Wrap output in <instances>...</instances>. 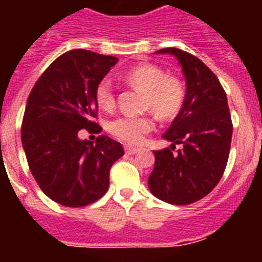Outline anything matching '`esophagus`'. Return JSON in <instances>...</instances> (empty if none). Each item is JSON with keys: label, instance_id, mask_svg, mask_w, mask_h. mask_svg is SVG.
<instances>
[{"label": "esophagus", "instance_id": "esophagus-1", "mask_svg": "<svg viewBox=\"0 0 262 262\" xmlns=\"http://www.w3.org/2000/svg\"><path fill=\"white\" fill-rule=\"evenodd\" d=\"M139 151H140L139 148H134V147H126V148H124V152H126L127 155H135V154H138Z\"/></svg>", "mask_w": 262, "mask_h": 262}]
</instances>
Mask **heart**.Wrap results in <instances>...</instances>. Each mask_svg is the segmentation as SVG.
I'll use <instances>...</instances> for the list:
<instances>
[{"instance_id": "heart-1", "label": "heart", "mask_w": 262, "mask_h": 262, "mask_svg": "<svg viewBox=\"0 0 262 262\" xmlns=\"http://www.w3.org/2000/svg\"><path fill=\"white\" fill-rule=\"evenodd\" d=\"M124 80L143 92V106L161 119H170L181 111L186 98V89L181 78L168 76L155 64H140L126 72ZM94 99L102 110L115 106V93L108 78H102L94 90ZM149 115H120L108 122V133L120 142L139 144L154 129Z\"/></svg>"}]
</instances>
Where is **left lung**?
<instances>
[{
	"label": "left lung",
	"instance_id": "1",
	"mask_svg": "<svg viewBox=\"0 0 262 262\" xmlns=\"http://www.w3.org/2000/svg\"><path fill=\"white\" fill-rule=\"evenodd\" d=\"M157 53L177 57L186 80V98L163 135L173 144L154 152L148 186L164 202L189 205L202 200L221 181L230 156L232 120L226 92L205 62L174 47ZM176 144L183 147L173 154Z\"/></svg>",
	"mask_w": 262,
	"mask_h": 262
}]
</instances>
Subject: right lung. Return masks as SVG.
<instances>
[{
  "label": "right lung",
  "instance_id": "right-lung-1",
  "mask_svg": "<svg viewBox=\"0 0 262 262\" xmlns=\"http://www.w3.org/2000/svg\"><path fill=\"white\" fill-rule=\"evenodd\" d=\"M114 56L88 50L62 53L41 73L27 98L20 139L41 191L67 207H84L108 189L113 164L124 155L107 136L78 139L80 129L101 133L93 118L97 84L117 64Z\"/></svg>",
  "mask_w": 262,
  "mask_h": 262
}]
</instances>
